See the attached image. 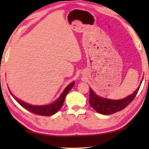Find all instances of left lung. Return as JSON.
<instances>
[{
  "instance_id": "1",
  "label": "left lung",
  "mask_w": 149,
  "mask_h": 149,
  "mask_svg": "<svg viewBox=\"0 0 149 149\" xmlns=\"http://www.w3.org/2000/svg\"><path fill=\"white\" fill-rule=\"evenodd\" d=\"M142 81L143 79L141 81L140 85L138 86L137 89L132 95L127 96L124 99L120 100H112L101 97L98 96L92 89L89 88V104L93 109L100 114L104 115L114 114L118 111L123 110L134 99L136 95L137 94Z\"/></svg>"
}]
</instances>
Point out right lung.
Listing matches in <instances>:
<instances>
[{
    "label": "right lung",
    "instance_id": "add662e5",
    "mask_svg": "<svg viewBox=\"0 0 149 149\" xmlns=\"http://www.w3.org/2000/svg\"><path fill=\"white\" fill-rule=\"evenodd\" d=\"M75 82L73 81L70 85L65 88L64 91L62 93L60 97L51 104H46V105H32L28 104L26 102L23 101V100H19L17 99V97L12 94V93L10 91L9 89L10 93L13 97L14 99L16 100V101L19 103V104L22 106V107L26 108L27 110L29 111L30 112L33 113V114L40 115V116H52L58 111L60 108H62L64 104L65 98L66 97L68 93H69L72 88L74 86Z\"/></svg>",
    "mask_w": 149,
    "mask_h": 149
}]
</instances>
